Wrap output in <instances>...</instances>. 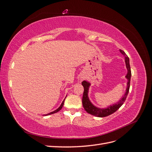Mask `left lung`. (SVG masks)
<instances>
[{"instance_id":"left-lung-1","label":"left lung","mask_w":152,"mask_h":152,"mask_svg":"<svg viewBox=\"0 0 152 152\" xmlns=\"http://www.w3.org/2000/svg\"><path fill=\"white\" fill-rule=\"evenodd\" d=\"M121 53L124 55V58H125V61L126 64V67L127 69V74L126 76V77L127 79V87L126 89V92L125 94H124V97L119 101V102L115 104L112 106H110L109 107L107 108H99L94 107V106L91 103V102L89 99L88 98V90H89V87L90 86V83L87 82L86 81H83L82 82V85L84 87V93H83V97H82V104H83V107L85 109L86 111L89 113L94 115L96 117H104L110 115L114 112H115L117 110L120 108L121 106L123 104V103L125 102L127 96L129 93V87H130V81H131V67H130V64H129V58L126 55V54L122 50H120Z\"/></svg>"}]
</instances>
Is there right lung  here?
Returning <instances> with one entry per match:
<instances>
[{
  "label": "right lung",
  "mask_w": 152,
  "mask_h": 152,
  "mask_svg": "<svg viewBox=\"0 0 152 152\" xmlns=\"http://www.w3.org/2000/svg\"><path fill=\"white\" fill-rule=\"evenodd\" d=\"M65 99L63 100V102H62V103H61V104L60 105V107H59L57 110H54V112H50V113H48V114H46V115H50V114H53V113H56V112H59V110H60L61 108H62V107H63V104H64V102H65Z\"/></svg>",
  "instance_id": "right-lung-1"
}]
</instances>
